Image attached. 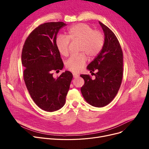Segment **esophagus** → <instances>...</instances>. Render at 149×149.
Masks as SVG:
<instances>
[{
    "mask_svg": "<svg viewBox=\"0 0 149 149\" xmlns=\"http://www.w3.org/2000/svg\"><path fill=\"white\" fill-rule=\"evenodd\" d=\"M73 77L74 79H76V78H78L79 77V75L77 74H75V73H73Z\"/></svg>",
    "mask_w": 149,
    "mask_h": 149,
    "instance_id": "1",
    "label": "esophagus"
}]
</instances>
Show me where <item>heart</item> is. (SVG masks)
<instances>
[{
	"label": "heart",
	"instance_id": "b5f03b06",
	"mask_svg": "<svg viewBox=\"0 0 149 149\" xmlns=\"http://www.w3.org/2000/svg\"><path fill=\"white\" fill-rule=\"evenodd\" d=\"M70 40L80 41L79 51L83 52L70 57L66 61V66L70 71L79 72L87 61V56L84 52L90 57L97 56L104 46V36L101 31L93 30L86 23L72 25L68 29L66 36L60 35L56 38V46L62 56L66 57L69 55Z\"/></svg>",
	"mask_w": 149,
	"mask_h": 149
}]
</instances>
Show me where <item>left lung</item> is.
I'll list each match as a JSON object with an SVG mask.
<instances>
[{
	"label": "left lung",
	"mask_w": 149,
	"mask_h": 149,
	"mask_svg": "<svg viewBox=\"0 0 149 149\" xmlns=\"http://www.w3.org/2000/svg\"><path fill=\"white\" fill-rule=\"evenodd\" d=\"M104 34V43L102 49L87 69L95 79L89 75H80L84 80L81 88L82 95L89 104L104 107L115 97L122 81L123 54L120 44L115 34L103 23L99 22Z\"/></svg>",
	"instance_id": "obj_1"
}]
</instances>
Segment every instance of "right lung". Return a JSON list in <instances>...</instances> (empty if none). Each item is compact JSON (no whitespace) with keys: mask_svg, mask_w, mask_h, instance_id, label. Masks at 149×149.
<instances>
[{"mask_svg":"<svg viewBox=\"0 0 149 149\" xmlns=\"http://www.w3.org/2000/svg\"><path fill=\"white\" fill-rule=\"evenodd\" d=\"M62 22L39 25L27 37L22 52L23 79L34 103L47 112L61 109L66 102L72 74L66 70L54 78L52 70H61L63 63L56 42Z\"/></svg>","mask_w":149,"mask_h":149,"instance_id":"right-lung-1","label":"right lung"}]
</instances>
